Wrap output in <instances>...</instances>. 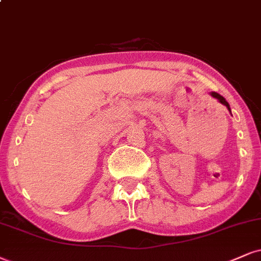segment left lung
<instances>
[{"label": "left lung", "mask_w": 261, "mask_h": 261, "mask_svg": "<svg viewBox=\"0 0 261 261\" xmlns=\"http://www.w3.org/2000/svg\"><path fill=\"white\" fill-rule=\"evenodd\" d=\"M212 95H213L214 98H217L218 100H219V101L221 102V104H224V105L226 106V108L229 109V110H230V105H229V102H227L226 100H225V98H224V96H221L220 94H218V93H215V92L212 93Z\"/></svg>", "instance_id": "1"}]
</instances>
